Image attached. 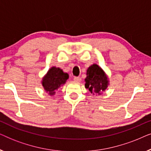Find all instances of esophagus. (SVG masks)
<instances>
[{
  "instance_id": "obj_1",
  "label": "esophagus",
  "mask_w": 151,
  "mask_h": 151,
  "mask_svg": "<svg viewBox=\"0 0 151 151\" xmlns=\"http://www.w3.org/2000/svg\"><path fill=\"white\" fill-rule=\"evenodd\" d=\"M73 80H74V81L77 82H80V81H81V78H80V77H74Z\"/></svg>"
}]
</instances>
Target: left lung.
Here are the masks:
<instances>
[{"label": "left lung", "instance_id": "1", "mask_svg": "<svg viewBox=\"0 0 151 151\" xmlns=\"http://www.w3.org/2000/svg\"><path fill=\"white\" fill-rule=\"evenodd\" d=\"M85 87L93 94L101 95L108 87V76L102 68L97 64H93L86 71Z\"/></svg>", "mask_w": 151, "mask_h": 151}]
</instances>
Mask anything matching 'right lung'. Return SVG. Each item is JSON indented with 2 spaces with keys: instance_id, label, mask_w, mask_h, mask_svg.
<instances>
[{
  "instance_id": "1",
  "label": "right lung",
  "mask_w": 151,
  "mask_h": 151,
  "mask_svg": "<svg viewBox=\"0 0 151 151\" xmlns=\"http://www.w3.org/2000/svg\"><path fill=\"white\" fill-rule=\"evenodd\" d=\"M68 78L69 74L65 73L63 69L59 67H52L42 78L41 83L45 91L50 96H53L55 93V91L64 85Z\"/></svg>"
}]
</instances>
